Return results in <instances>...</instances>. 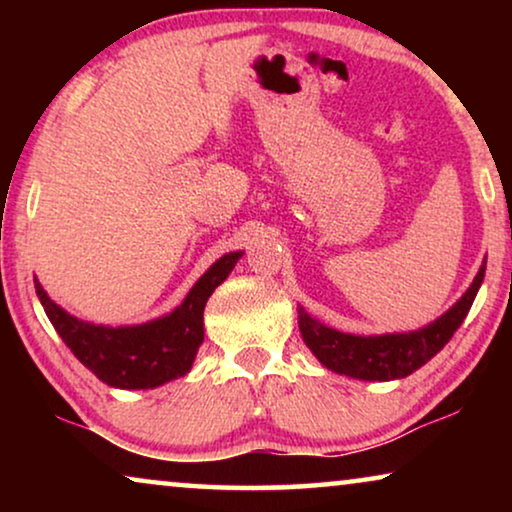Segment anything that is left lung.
<instances>
[{
    "label": "left lung",
    "instance_id": "left-lung-1",
    "mask_svg": "<svg viewBox=\"0 0 512 512\" xmlns=\"http://www.w3.org/2000/svg\"><path fill=\"white\" fill-rule=\"evenodd\" d=\"M482 279H485V265L459 303L422 331L363 338V335H349L328 328L300 310V333H303L305 345L328 370L356 377V380H398V377H408L417 368H422L450 342L454 331L471 310Z\"/></svg>",
    "mask_w": 512,
    "mask_h": 512
}]
</instances>
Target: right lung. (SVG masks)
<instances>
[{"label": "right lung", "instance_id": "right-lung-1", "mask_svg": "<svg viewBox=\"0 0 512 512\" xmlns=\"http://www.w3.org/2000/svg\"><path fill=\"white\" fill-rule=\"evenodd\" d=\"M240 256V251H235L219 258L198 279L177 310L142 326L109 328L86 324L55 305L37 279L34 286L46 317L51 319L62 342L97 380L118 389H153L191 370L205 338L202 312L207 298L230 275Z\"/></svg>", "mask_w": 512, "mask_h": 512}]
</instances>
